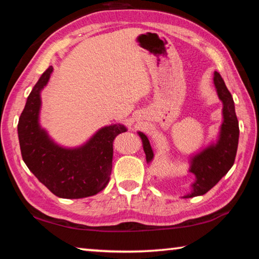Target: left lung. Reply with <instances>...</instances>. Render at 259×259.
<instances>
[{"label":"left lung","mask_w":259,"mask_h":259,"mask_svg":"<svg viewBox=\"0 0 259 259\" xmlns=\"http://www.w3.org/2000/svg\"><path fill=\"white\" fill-rule=\"evenodd\" d=\"M213 84L216 87L218 97L223 103V123L217 142L191 157L188 171L194 175L195 182L192 184L190 194L184 198L203 195L211 190L229 172L234 163L238 151L239 122L235 114L233 98L218 72L213 73ZM138 135L142 138L147 163H151L154 153L150 140L143 133H138Z\"/></svg>","instance_id":"left-lung-1"}]
</instances>
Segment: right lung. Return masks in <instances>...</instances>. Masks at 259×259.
Returning <instances> with one entry per match:
<instances>
[{"instance_id":"right-lung-1","label":"right lung","mask_w":259,"mask_h":259,"mask_svg":"<svg viewBox=\"0 0 259 259\" xmlns=\"http://www.w3.org/2000/svg\"><path fill=\"white\" fill-rule=\"evenodd\" d=\"M52 71L54 67L49 66L38 78L19 117L21 156L34 176L55 195L63 199L87 198L106 187L112 171L113 140L126 128L120 123L106 125L85 144L74 148L56 144L38 121L41 91Z\"/></svg>"}]
</instances>
